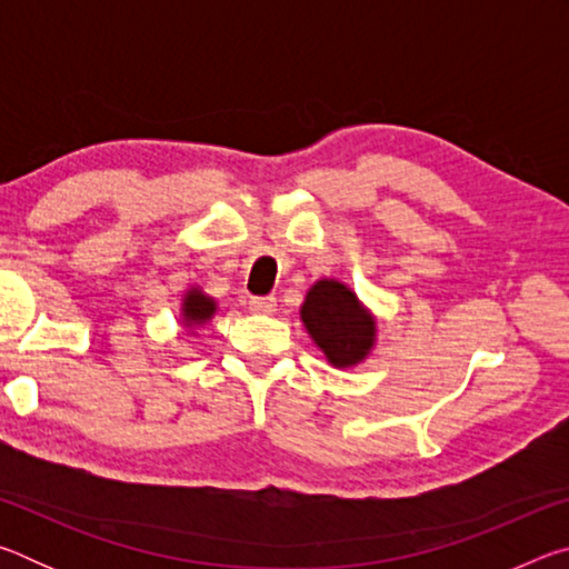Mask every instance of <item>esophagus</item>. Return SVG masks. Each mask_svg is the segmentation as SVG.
I'll return each mask as SVG.
<instances>
[{
	"label": "esophagus",
	"mask_w": 569,
	"mask_h": 569,
	"mask_svg": "<svg viewBox=\"0 0 569 569\" xmlns=\"http://www.w3.org/2000/svg\"><path fill=\"white\" fill-rule=\"evenodd\" d=\"M248 308H250V311H258V313H273L276 311V298L273 296H250Z\"/></svg>",
	"instance_id": "34e87169"
}]
</instances>
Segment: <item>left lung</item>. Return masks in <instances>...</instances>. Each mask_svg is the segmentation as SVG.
Segmentation results:
<instances>
[{"label":"left lung","instance_id":"1","mask_svg":"<svg viewBox=\"0 0 569 569\" xmlns=\"http://www.w3.org/2000/svg\"><path fill=\"white\" fill-rule=\"evenodd\" d=\"M301 319L333 366H351L369 353L373 319L339 281H319L306 296Z\"/></svg>","mask_w":569,"mask_h":569}]
</instances>
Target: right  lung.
<instances>
[{"label":"right lung","mask_w":569,"mask_h":569,"mask_svg":"<svg viewBox=\"0 0 569 569\" xmlns=\"http://www.w3.org/2000/svg\"><path fill=\"white\" fill-rule=\"evenodd\" d=\"M213 311H216V303L200 291H190L186 298V306H182V313H186V319L192 323L208 321L210 316H213Z\"/></svg>","instance_id":"add662e5"}]
</instances>
